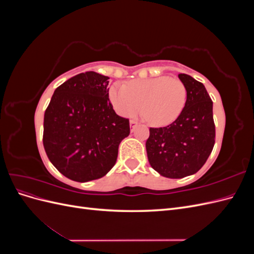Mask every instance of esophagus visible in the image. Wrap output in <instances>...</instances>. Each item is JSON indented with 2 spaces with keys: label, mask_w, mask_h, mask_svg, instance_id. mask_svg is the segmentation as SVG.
<instances>
[{
  "label": "esophagus",
  "mask_w": 254,
  "mask_h": 254,
  "mask_svg": "<svg viewBox=\"0 0 254 254\" xmlns=\"http://www.w3.org/2000/svg\"><path fill=\"white\" fill-rule=\"evenodd\" d=\"M129 124H130V128L133 129V128H134V126L136 125V122H135L134 120H131V121L129 122Z\"/></svg>",
  "instance_id": "obj_1"
}]
</instances>
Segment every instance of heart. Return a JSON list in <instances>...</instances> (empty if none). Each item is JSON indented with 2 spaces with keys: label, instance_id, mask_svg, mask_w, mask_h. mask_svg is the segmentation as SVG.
I'll return each instance as SVG.
<instances>
[{
  "label": "heart",
  "instance_id": "obj_1",
  "mask_svg": "<svg viewBox=\"0 0 254 254\" xmlns=\"http://www.w3.org/2000/svg\"><path fill=\"white\" fill-rule=\"evenodd\" d=\"M187 87L179 78L159 76L134 79L126 86L114 83L109 98L115 111L129 118L142 109L153 126H166L181 114L187 103Z\"/></svg>",
  "mask_w": 254,
  "mask_h": 254
}]
</instances>
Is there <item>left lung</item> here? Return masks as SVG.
<instances>
[{
    "label": "left lung",
    "mask_w": 254,
    "mask_h": 254,
    "mask_svg": "<svg viewBox=\"0 0 254 254\" xmlns=\"http://www.w3.org/2000/svg\"><path fill=\"white\" fill-rule=\"evenodd\" d=\"M186 84V106L175 122L150 128L146 151L150 166L166 178L179 179L197 173L205 163L215 143L213 102L201 82L179 74Z\"/></svg>",
    "instance_id": "obj_1"
}]
</instances>
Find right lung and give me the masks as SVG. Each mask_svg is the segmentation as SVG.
Here are the masks:
<instances>
[{
    "label": "right lung",
    "mask_w": 254,
    "mask_h": 254,
    "mask_svg": "<svg viewBox=\"0 0 254 254\" xmlns=\"http://www.w3.org/2000/svg\"><path fill=\"white\" fill-rule=\"evenodd\" d=\"M108 83V76L80 73L55 90L45 110V152L71 180L104 177L115 164L120 143L130 133L129 121L113 110Z\"/></svg>",
    "instance_id": "obj_1"
}]
</instances>
